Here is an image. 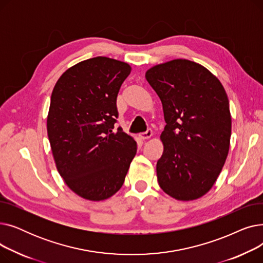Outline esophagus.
Instances as JSON below:
<instances>
[{"instance_id": "34e87169", "label": "esophagus", "mask_w": 263, "mask_h": 263, "mask_svg": "<svg viewBox=\"0 0 263 263\" xmlns=\"http://www.w3.org/2000/svg\"><path fill=\"white\" fill-rule=\"evenodd\" d=\"M153 136V131H151V129H148L146 132H144V133H140L139 134V137L141 140H148V139H150V137Z\"/></svg>"}]
</instances>
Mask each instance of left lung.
I'll use <instances>...</instances> for the list:
<instances>
[{
  "label": "left lung",
  "mask_w": 263,
  "mask_h": 263,
  "mask_svg": "<svg viewBox=\"0 0 263 263\" xmlns=\"http://www.w3.org/2000/svg\"><path fill=\"white\" fill-rule=\"evenodd\" d=\"M146 80L159 96L166 122L157 163L159 185L178 200L197 199L213 186L228 156L227 93L208 69L187 60L150 68Z\"/></svg>",
  "instance_id": "obj_1"
}]
</instances>
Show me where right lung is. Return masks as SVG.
Masks as SVG:
<instances>
[{
  "mask_svg": "<svg viewBox=\"0 0 263 263\" xmlns=\"http://www.w3.org/2000/svg\"><path fill=\"white\" fill-rule=\"evenodd\" d=\"M131 67L98 57L66 70L55 84L47 119L58 171L79 196L99 201L122 186L137 145L119 127L117 95Z\"/></svg>",
  "mask_w": 263,
  "mask_h": 263,
  "instance_id": "obj_1",
  "label": "right lung"
}]
</instances>
